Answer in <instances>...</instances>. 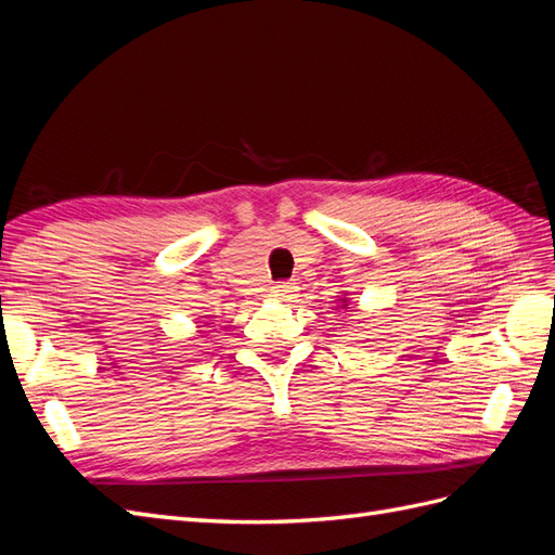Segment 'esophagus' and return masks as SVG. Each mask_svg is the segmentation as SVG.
<instances>
[{"label": "esophagus", "mask_w": 555, "mask_h": 555, "mask_svg": "<svg viewBox=\"0 0 555 555\" xmlns=\"http://www.w3.org/2000/svg\"><path fill=\"white\" fill-rule=\"evenodd\" d=\"M294 292H296L294 282H278L275 287L271 289V296H275V298H280V300H287L289 296H294Z\"/></svg>", "instance_id": "obj_1"}]
</instances>
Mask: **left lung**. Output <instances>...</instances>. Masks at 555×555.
Segmentation results:
<instances>
[{
	"instance_id": "1",
	"label": "left lung",
	"mask_w": 555,
	"mask_h": 555,
	"mask_svg": "<svg viewBox=\"0 0 555 555\" xmlns=\"http://www.w3.org/2000/svg\"><path fill=\"white\" fill-rule=\"evenodd\" d=\"M340 300H343V304H347V298H340ZM343 308H345V306H343Z\"/></svg>"
}]
</instances>
